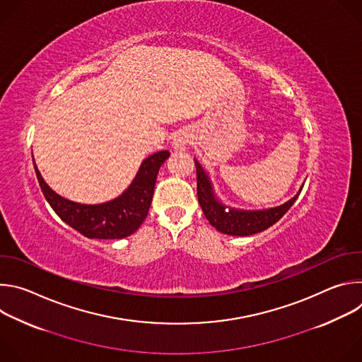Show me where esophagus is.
<instances>
[{"label": "esophagus", "mask_w": 362, "mask_h": 362, "mask_svg": "<svg viewBox=\"0 0 362 362\" xmlns=\"http://www.w3.org/2000/svg\"><path fill=\"white\" fill-rule=\"evenodd\" d=\"M187 143H189L187 134L179 133V134L175 137V140H173V147H175L176 150H183V148H186Z\"/></svg>", "instance_id": "1"}]
</instances>
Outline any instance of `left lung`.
I'll return each mask as SVG.
<instances>
[{
    "label": "left lung",
    "instance_id": "8db88e82",
    "mask_svg": "<svg viewBox=\"0 0 362 362\" xmlns=\"http://www.w3.org/2000/svg\"><path fill=\"white\" fill-rule=\"evenodd\" d=\"M196 165V180H197V200L200 208L209 221V223L222 233L232 236H249L257 232H262L276 223L288 211L300 192L293 196L289 202L278 206V208L247 212V211H235L228 209L214 196L212 185L209 177L204 175L200 165L194 160Z\"/></svg>",
    "mask_w": 362,
    "mask_h": 362
}]
</instances>
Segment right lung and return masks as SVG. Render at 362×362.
I'll use <instances>...</instances> for the list:
<instances>
[{
	"label": "right lung",
	"mask_w": 362,
	"mask_h": 362,
	"mask_svg": "<svg viewBox=\"0 0 362 362\" xmlns=\"http://www.w3.org/2000/svg\"><path fill=\"white\" fill-rule=\"evenodd\" d=\"M169 154L162 150L144 159L129 189L101 204H81L59 196L47 186L35 163L34 169L44 197L62 221L90 239H122L136 232L146 219L159 169Z\"/></svg>",
	"instance_id": "right-lung-1"
}]
</instances>
